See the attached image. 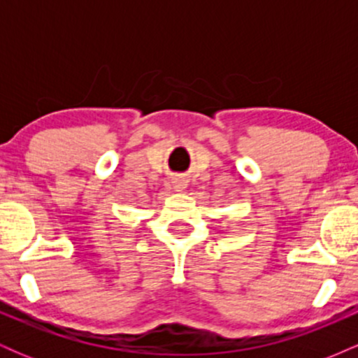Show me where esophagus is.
Returning <instances> with one entry per match:
<instances>
[{
  "mask_svg": "<svg viewBox=\"0 0 358 358\" xmlns=\"http://www.w3.org/2000/svg\"><path fill=\"white\" fill-rule=\"evenodd\" d=\"M171 185H173V188L176 192L183 190L185 187H187V183H185L183 178H173V182H171Z\"/></svg>",
  "mask_w": 358,
  "mask_h": 358,
  "instance_id": "esophagus-1",
  "label": "esophagus"
}]
</instances>
